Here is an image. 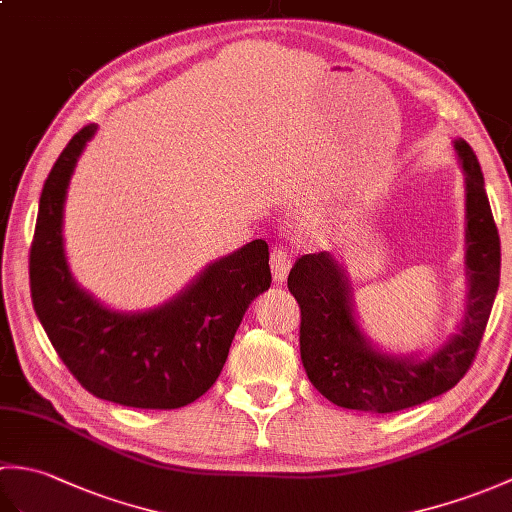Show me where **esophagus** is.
<instances>
[{"mask_svg": "<svg viewBox=\"0 0 512 512\" xmlns=\"http://www.w3.org/2000/svg\"><path fill=\"white\" fill-rule=\"evenodd\" d=\"M270 268H273V277H275L277 284L288 277L290 255L286 253L284 246H275L273 248V253H270Z\"/></svg>", "mask_w": 512, "mask_h": 512, "instance_id": "obj_1", "label": "esophagus"}]
</instances>
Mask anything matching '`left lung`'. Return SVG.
I'll return each instance as SVG.
<instances>
[{"mask_svg": "<svg viewBox=\"0 0 512 512\" xmlns=\"http://www.w3.org/2000/svg\"><path fill=\"white\" fill-rule=\"evenodd\" d=\"M466 182V306L458 332L440 350L420 356L380 352L356 321L352 286L330 253L301 255L288 290L301 308L299 345L310 383L334 405L394 413L436 398L469 372L499 288L502 248L480 162L466 140H453Z\"/></svg>", "mask_w": 512, "mask_h": 512, "instance_id": "left-lung-1", "label": "left lung"}]
</instances>
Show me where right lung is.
I'll return each mask as SVG.
<instances>
[{
  "label": "right lung",
  "instance_id": "obj_1",
  "mask_svg": "<svg viewBox=\"0 0 512 512\" xmlns=\"http://www.w3.org/2000/svg\"><path fill=\"white\" fill-rule=\"evenodd\" d=\"M96 125L76 132L43 184L30 246V295L54 350L96 398L136 409H178L215 383L250 301L270 288L268 244L206 266L176 299L147 312L105 308L70 273L65 193Z\"/></svg>",
  "mask_w": 512,
  "mask_h": 512
}]
</instances>
